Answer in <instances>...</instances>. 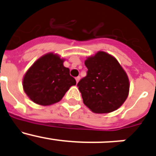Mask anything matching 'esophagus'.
<instances>
[{
	"mask_svg": "<svg viewBox=\"0 0 156 156\" xmlns=\"http://www.w3.org/2000/svg\"><path fill=\"white\" fill-rule=\"evenodd\" d=\"M81 79V77L80 76H78V77H76V78H75V80H76V82L78 83V81H79V80Z\"/></svg>",
	"mask_w": 156,
	"mask_h": 156,
	"instance_id": "obj_1",
	"label": "esophagus"
}]
</instances>
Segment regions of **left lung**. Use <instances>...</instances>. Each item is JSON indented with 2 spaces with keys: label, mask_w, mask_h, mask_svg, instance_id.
Instances as JSON below:
<instances>
[{
  "label": "left lung",
  "mask_w": 156,
  "mask_h": 156,
  "mask_svg": "<svg viewBox=\"0 0 156 156\" xmlns=\"http://www.w3.org/2000/svg\"><path fill=\"white\" fill-rule=\"evenodd\" d=\"M87 75L78 83L83 102L95 113H108L119 108L126 100L129 80L117 59L99 51L84 62Z\"/></svg>",
  "instance_id": "1"
}]
</instances>
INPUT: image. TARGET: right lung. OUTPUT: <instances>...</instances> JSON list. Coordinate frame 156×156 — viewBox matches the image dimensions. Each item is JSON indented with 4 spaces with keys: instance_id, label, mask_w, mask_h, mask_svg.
I'll list each match as a JSON object with an SVG mask.
<instances>
[{
    "instance_id": "add662e5",
    "label": "right lung",
    "mask_w": 156,
    "mask_h": 156,
    "mask_svg": "<svg viewBox=\"0 0 156 156\" xmlns=\"http://www.w3.org/2000/svg\"><path fill=\"white\" fill-rule=\"evenodd\" d=\"M64 60L50 53L41 56L29 69L23 78V89L34 103L50 106L62 100L76 81Z\"/></svg>"
}]
</instances>
